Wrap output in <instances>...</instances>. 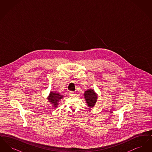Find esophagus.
I'll list each match as a JSON object with an SVG mask.
<instances>
[{
  "instance_id": "34e87169",
  "label": "esophagus",
  "mask_w": 152,
  "mask_h": 152,
  "mask_svg": "<svg viewBox=\"0 0 152 152\" xmlns=\"http://www.w3.org/2000/svg\"><path fill=\"white\" fill-rule=\"evenodd\" d=\"M68 94H69V96H75V93H74V92H72V91H69Z\"/></svg>"
}]
</instances>
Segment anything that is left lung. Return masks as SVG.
Here are the masks:
<instances>
[{
	"label": "left lung",
	"mask_w": 152,
	"mask_h": 152,
	"mask_svg": "<svg viewBox=\"0 0 152 152\" xmlns=\"http://www.w3.org/2000/svg\"><path fill=\"white\" fill-rule=\"evenodd\" d=\"M86 102L89 107H93L97 101V94L93 89H88L84 93Z\"/></svg>",
	"instance_id": "1"
}]
</instances>
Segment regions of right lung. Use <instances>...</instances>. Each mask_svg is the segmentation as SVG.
Masks as SVG:
<instances>
[{
	"label": "right lung",
	"mask_w": 152,
	"mask_h": 152,
	"mask_svg": "<svg viewBox=\"0 0 152 152\" xmlns=\"http://www.w3.org/2000/svg\"><path fill=\"white\" fill-rule=\"evenodd\" d=\"M62 98H63V96L60 94L51 92L48 99L49 100V102H51V104H53L55 107H57L58 101L60 100V99H61Z\"/></svg>",
	"instance_id": "1"
}]
</instances>
